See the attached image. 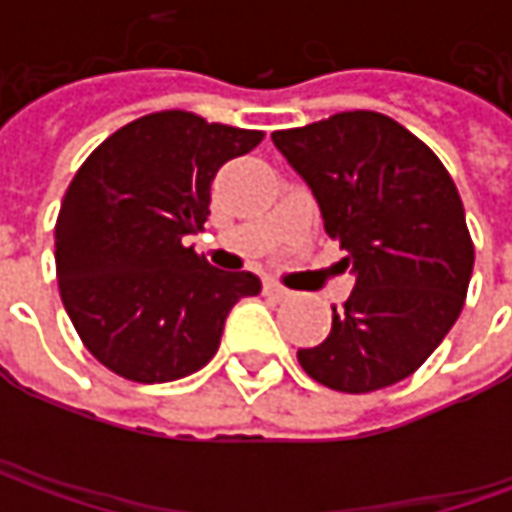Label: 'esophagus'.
Returning a JSON list of instances; mask_svg holds the SVG:
<instances>
[{
  "label": "esophagus",
  "mask_w": 512,
  "mask_h": 512,
  "mask_svg": "<svg viewBox=\"0 0 512 512\" xmlns=\"http://www.w3.org/2000/svg\"><path fill=\"white\" fill-rule=\"evenodd\" d=\"M265 293L270 299H287L290 296V290L279 285V282H265Z\"/></svg>",
  "instance_id": "34e87169"
}]
</instances>
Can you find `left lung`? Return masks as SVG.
I'll return each mask as SVG.
<instances>
[{"mask_svg":"<svg viewBox=\"0 0 512 512\" xmlns=\"http://www.w3.org/2000/svg\"><path fill=\"white\" fill-rule=\"evenodd\" d=\"M273 145L313 190L356 285L325 342L299 350L310 379L373 393L416 373L464 307L473 239L439 156L396 119L347 110Z\"/></svg>","mask_w":512,"mask_h":512,"instance_id":"left-lung-1","label":"left lung"}]
</instances>
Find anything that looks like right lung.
Here are the masks:
<instances>
[{
	"instance_id": "right-lung-1",
	"label": "right lung",
	"mask_w": 512,
	"mask_h": 512,
	"mask_svg": "<svg viewBox=\"0 0 512 512\" xmlns=\"http://www.w3.org/2000/svg\"><path fill=\"white\" fill-rule=\"evenodd\" d=\"M262 130L159 110L108 136L76 170L56 219L59 296L82 344L128 382L205 367L230 307L256 296L247 270H216L185 236L202 230L210 182Z\"/></svg>"
}]
</instances>
